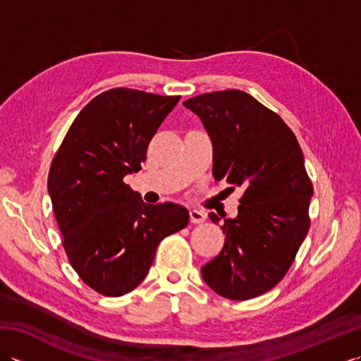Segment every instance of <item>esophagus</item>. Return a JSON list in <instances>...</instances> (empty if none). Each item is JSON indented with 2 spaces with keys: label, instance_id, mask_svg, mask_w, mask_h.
I'll list each match as a JSON object with an SVG mask.
<instances>
[{
  "label": "esophagus",
  "instance_id": "obj_1",
  "mask_svg": "<svg viewBox=\"0 0 361 361\" xmlns=\"http://www.w3.org/2000/svg\"><path fill=\"white\" fill-rule=\"evenodd\" d=\"M189 217H190V221H192V224H203L206 217H208V214H206L202 209H190Z\"/></svg>",
  "mask_w": 361,
  "mask_h": 361
}]
</instances>
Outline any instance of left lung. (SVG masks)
Returning <instances> with one entry per match:
<instances>
[{
    "label": "left lung",
    "mask_w": 361,
    "mask_h": 361,
    "mask_svg": "<svg viewBox=\"0 0 361 361\" xmlns=\"http://www.w3.org/2000/svg\"><path fill=\"white\" fill-rule=\"evenodd\" d=\"M212 141L217 181L243 189L239 212L225 219V245L202 267L217 295L245 301L278 283L309 233L313 186L295 133L279 114L240 90L204 93L183 102ZM209 219L219 224L217 214Z\"/></svg>",
    "instance_id": "1"
}]
</instances>
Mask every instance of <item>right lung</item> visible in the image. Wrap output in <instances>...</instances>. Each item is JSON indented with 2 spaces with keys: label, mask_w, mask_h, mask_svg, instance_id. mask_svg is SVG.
I'll list each match as a JSON object with an SVG mask.
<instances>
[{
  "label": "right lung",
  "mask_w": 361,
  "mask_h": 361,
  "mask_svg": "<svg viewBox=\"0 0 361 361\" xmlns=\"http://www.w3.org/2000/svg\"><path fill=\"white\" fill-rule=\"evenodd\" d=\"M180 96L113 88L90 101L52 159L48 192L63 248L88 287L122 296L147 276L159 242L189 224L186 208L147 204L124 183Z\"/></svg>",
  "instance_id": "add662e5"
}]
</instances>
